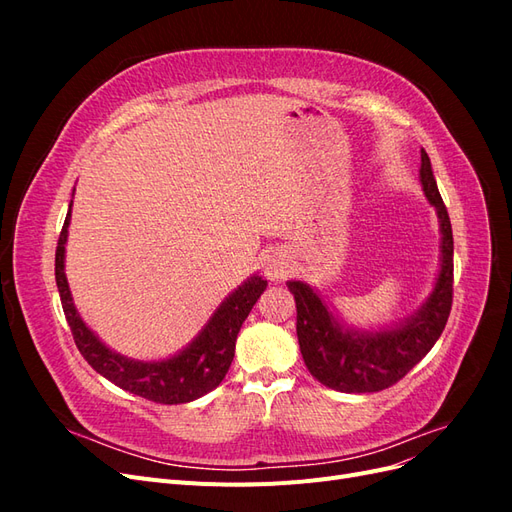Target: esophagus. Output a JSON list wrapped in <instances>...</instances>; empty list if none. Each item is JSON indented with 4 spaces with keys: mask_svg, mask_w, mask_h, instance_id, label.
<instances>
[{
    "mask_svg": "<svg viewBox=\"0 0 512 512\" xmlns=\"http://www.w3.org/2000/svg\"><path fill=\"white\" fill-rule=\"evenodd\" d=\"M262 271H265L267 280H271L275 284L284 282L286 277L292 273L290 256L282 250H273V252L265 254V258H262Z\"/></svg>",
    "mask_w": 512,
    "mask_h": 512,
    "instance_id": "34e87169",
    "label": "esophagus"
}]
</instances>
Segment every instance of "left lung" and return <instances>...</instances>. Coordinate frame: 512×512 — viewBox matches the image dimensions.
I'll list each match as a JSON object with an SVG mask.
<instances>
[{
  "label": "left lung",
  "mask_w": 512,
  "mask_h": 512,
  "mask_svg": "<svg viewBox=\"0 0 512 512\" xmlns=\"http://www.w3.org/2000/svg\"><path fill=\"white\" fill-rule=\"evenodd\" d=\"M418 181L427 203L438 213L440 265L429 297L412 314L376 329L354 327L324 301L318 288L301 280L286 282L297 303V337L305 367L333 391L389 389L423 359L446 327L453 303V228L425 149Z\"/></svg>",
  "instance_id": "left-lung-1"
}]
</instances>
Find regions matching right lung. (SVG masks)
<instances>
[{"label": "right lung", "mask_w": 512, "mask_h": 512, "mask_svg": "<svg viewBox=\"0 0 512 512\" xmlns=\"http://www.w3.org/2000/svg\"><path fill=\"white\" fill-rule=\"evenodd\" d=\"M74 198V192H72ZM72 218V200L66 215L64 228L57 241L55 252V282L64 307L66 320L85 361L94 367L100 376L111 380L119 389L145 397L156 404H190V401L207 395L215 386H220L228 367L235 356L237 335L241 324L250 316L258 297L267 290V280L258 273L232 290L228 297L215 307V312L205 322V327L196 333L192 342L185 344L166 359L141 361L132 359L106 346L102 339L87 327L79 309L74 305L72 292L66 277V243L68 226Z\"/></svg>", "instance_id": "add662e5"}]
</instances>
